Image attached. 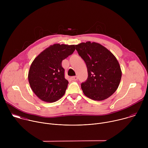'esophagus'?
<instances>
[{"label": "esophagus", "instance_id": "obj_1", "mask_svg": "<svg viewBox=\"0 0 148 148\" xmlns=\"http://www.w3.org/2000/svg\"><path fill=\"white\" fill-rule=\"evenodd\" d=\"M71 78V79L73 80V81H77V80L78 79V77H77V76H73V77H72Z\"/></svg>", "mask_w": 148, "mask_h": 148}]
</instances>
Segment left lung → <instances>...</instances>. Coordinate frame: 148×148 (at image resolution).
<instances>
[{"mask_svg":"<svg viewBox=\"0 0 148 148\" xmlns=\"http://www.w3.org/2000/svg\"><path fill=\"white\" fill-rule=\"evenodd\" d=\"M78 54L85 61L88 78L81 84L86 96L95 101H102L117 90L122 71L115 56L102 45L90 41L75 45Z\"/></svg>","mask_w":148,"mask_h":148,"instance_id":"1","label":"left lung"}]
</instances>
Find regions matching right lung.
<instances>
[{"instance_id":"add662e5","label":"right lung","mask_w":148,"mask_h":148,"mask_svg":"<svg viewBox=\"0 0 148 148\" xmlns=\"http://www.w3.org/2000/svg\"><path fill=\"white\" fill-rule=\"evenodd\" d=\"M75 50V45L54 44L34 58L28 79L32 91L41 100L54 102L64 95L69 81L64 77L61 62Z\"/></svg>"}]
</instances>
